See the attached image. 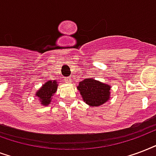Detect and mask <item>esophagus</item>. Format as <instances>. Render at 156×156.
<instances>
[{
  "label": "esophagus",
  "mask_w": 156,
  "mask_h": 156,
  "mask_svg": "<svg viewBox=\"0 0 156 156\" xmlns=\"http://www.w3.org/2000/svg\"><path fill=\"white\" fill-rule=\"evenodd\" d=\"M66 80H67V82L72 81V78H71V77H66Z\"/></svg>",
  "instance_id": "esophagus-1"
}]
</instances>
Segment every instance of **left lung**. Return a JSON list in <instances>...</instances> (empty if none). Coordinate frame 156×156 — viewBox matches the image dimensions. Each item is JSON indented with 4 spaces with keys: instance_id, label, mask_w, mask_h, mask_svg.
Returning <instances> with one entry per match:
<instances>
[{
    "instance_id": "obj_1",
    "label": "left lung",
    "mask_w": 156,
    "mask_h": 156,
    "mask_svg": "<svg viewBox=\"0 0 156 156\" xmlns=\"http://www.w3.org/2000/svg\"><path fill=\"white\" fill-rule=\"evenodd\" d=\"M77 89L83 100L91 107L101 106L109 99L111 87L94 79H84L80 82Z\"/></svg>"
}]
</instances>
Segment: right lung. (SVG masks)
Here are the masks:
<instances>
[{"label":"right lung","mask_w":156,"mask_h":156,"mask_svg":"<svg viewBox=\"0 0 156 156\" xmlns=\"http://www.w3.org/2000/svg\"><path fill=\"white\" fill-rule=\"evenodd\" d=\"M57 88H58V84L56 80H50L44 84V85L40 89V90L37 91L36 94L39 98L41 104L44 106L49 104L52 97L57 91Z\"/></svg>","instance_id":"right-lung-1"}]
</instances>
